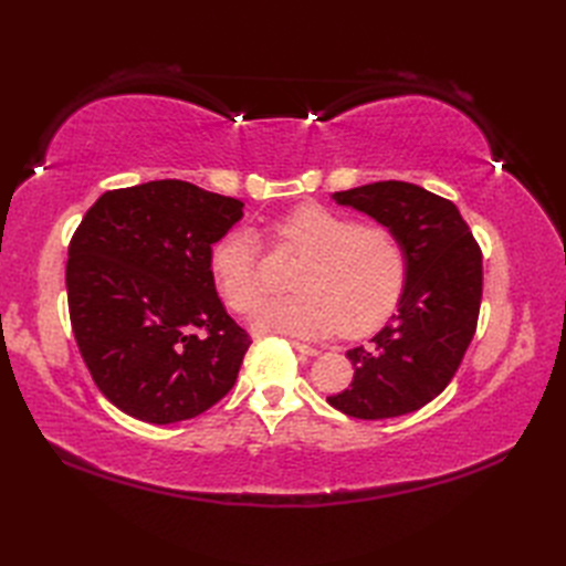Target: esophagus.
Returning <instances> with one entry per match:
<instances>
[{
  "label": "esophagus",
  "mask_w": 566,
  "mask_h": 566,
  "mask_svg": "<svg viewBox=\"0 0 566 566\" xmlns=\"http://www.w3.org/2000/svg\"><path fill=\"white\" fill-rule=\"evenodd\" d=\"M290 345H293L300 354H306V356H318V349H316V347L304 345V342H300V339H293V342H290Z\"/></svg>",
  "instance_id": "1"
}]
</instances>
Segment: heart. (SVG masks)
<instances>
[{"label": "heart", "mask_w": 566, "mask_h": 566, "mask_svg": "<svg viewBox=\"0 0 566 566\" xmlns=\"http://www.w3.org/2000/svg\"><path fill=\"white\" fill-rule=\"evenodd\" d=\"M279 250L302 256L295 295L271 302L254 325L269 333L321 337L335 328L366 335L387 318L403 285L399 238L380 224H358L318 202L297 205L269 229ZM212 281L233 312L254 314L269 295L262 248L248 229L219 238L210 254Z\"/></svg>", "instance_id": "obj_1"}]
</instances>
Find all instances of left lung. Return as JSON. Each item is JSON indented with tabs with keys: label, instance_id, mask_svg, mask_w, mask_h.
<instances>
[{
	"label": "left lung",
	"instance_id": "obj_1",
	"mask_svg": "<svg viewBox=\"0 0 566 566\" xmlns=\"http://www.w3.org/2000/svg\"><path fill=\"white\" fill-rule=\"evenodd\" d=\"M333 198L399 238L406 287L399 312L370 345L347 352L354 380L328 403L358 420L413 413L447 389L474 337L482 250L455 205L416 184L375 181Z\"/></svg>",
	"mask_w": 566,
	"mask_h": 566
}]
</instances>
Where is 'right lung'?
Returning a JSON list of instances; mask_svg holds the SVG:
<instances>
[{"label": "right lung", "instance_id": "1", "mask_svg": "<svg viewBox=\"0 0 566 566\" xmlns=\"http://www.w3.org/2000/svg\"><path fill=\"white\" fill-rule=\"evenodd\" d=\"M243 202L179 179L106 191L67 248V312L92 380L156 424L224 399L252 345L217 297L212 245Z\"/></svg>", "mask_w": 566, "mask_h": 566}]
</instances>
